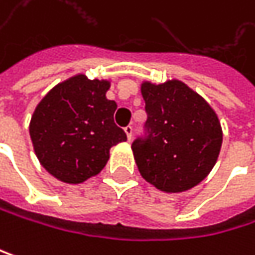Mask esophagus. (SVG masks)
<instances>
[{
	"label": "esophagus",
	"instance_id": "34e87169",
	"mask_svg": "<svg viewBox=\"0 0 255 255\" xmlns=\"http://www.w3.org/2000/svg\"><path fill=\"white\" fill-rule=\"evenodd\" d=\"M124 131H125V134H127V139H128V140H131V137H133V127H131V125L125 127V128H124Z\"/></svg>",
	"mask_w": 255,
	"mask_h": 255
}]
</instances>
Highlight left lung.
<instances>
[{
    "mask_svg": "<svg viewBox=\"0 0 255 255\" xmlns=\"http://www.w3.org/2000/svg\"><path fill=\"white\" fill-rule=\"evenodd\" d=\"M146 136L133 142L137 169L164 193L200 184L220 155L223 130L214 109L181 80L142 83Z\"/></svg>",
    "mask_w": 255,
    "mask_h": 255,
    "instance_id": "obj_1",
    "label": "left lung"
}]
</instances>
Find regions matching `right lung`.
<instances>
[{
	"mask_svg": "<svg viewBox=\"0 0 255 255\" xmlns=\"http://www.w3.org/2000/svg\"><path fill=\"white\" fill-rule=\"evenodd\" d=\"M109 80L73 76L37 104L29 122V136L40 164L65 184H80L98 175L109 151L127 140L115 125L116 103L107 100Z\"/></svg>",
	"mask_w": 255,
	"mask_h": 255,
	"instance_id": "1",
	"label": "right lung"
}]
</instances>
